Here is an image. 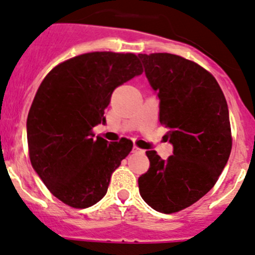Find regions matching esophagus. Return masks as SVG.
Returning a JSON list of instances; mask_svg holds the SVG:
<instances>
[{"label":"esophagus","mask_w":255,"mask_h":255,"mask_svg":"<svg viewBox=\"0 0 255 255\" xmlns=\"http://www.w3.org/2000/svg\"><path fill=\"white\" fill-rule=\"evenodd\" d=\"M132 152H143V150L138 148L137 146H133V147H132Z\"/></svg>","instance_id":"obj_1"}]
</instances>
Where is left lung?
I'll return each mask as SVG.
<instances>
[{
  "mask_svg": "<svg viewBox=\"0 0 255 255\" xmlns=\"http://www.w3.org/2000/svg\"><path fill=\"white\" fill-rule=\"evenodd\" d=\"M138 58L173 146L167 160L146 151L150 168L138 177V191L157 212H178L202 198L226 167L232 150L228 105L213 75L195 62L170 53Z\"/></svg>",
  "mask_w": 255,
  "mask_h": 255,
  "instance_id": "obj_1",
  "label": "left lung"
}]
</instances>
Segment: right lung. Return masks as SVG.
Wrapping results in <instances>:
<instances>
[{
	"label": "right lung",
	"mask_w": 255,
	"mask_h": 255,
	"mask_svg": "<svg viewBox=\"0 0 255 255\" xmlns=\"http://www.w3.org/2000/svg\"><path fill=\"white\" fill-rule=\"evenodd\" d=\"M142 73L132 53L93 52L53 68L39 85L27 118L32 167L65 205L88 208L107 195L112 173L132 142L94 138L93 128L115 88Z\"/></svg>",
	"instance_id": "1"
}]
</instances>
